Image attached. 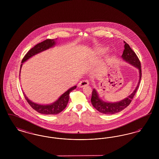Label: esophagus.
<instances>
[{
    "instance_id": "esophagus-1",
    "label": "esophagus",
    "mask_w": 159,
    "mask_h": 159,
    "mask_svg": "<svg viewBox=\"0 0 159 159\" xmlns=\"http://www.w3.org/2000/svg\"><path fill=\"white\" fill-rule=\"evenodd\" d=\"M89 81L88 80H82V81H81V82H80V83L78 84V87H79V88H82L83 86H87V85H88L89 84Z\"/></svg>"
}]
</instances>
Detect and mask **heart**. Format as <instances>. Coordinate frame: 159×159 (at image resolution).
<instances>
[{
  "label": "heart",
  "mask_w": 159,
  "mask_h": 159,
  "mask_svg": "<svg viewBox=\"0 0 159 159\" xmlns=\"http://www.w3.org/2000/svg\"><path fill=\"white\" fill-rule=\"evenodd\" d=\"M107 51V49H106V48L99 49L96 51V53H97V55H102V54L106 53Z\"/></svg>",
  "instance_id": "1"
}]
</instances>
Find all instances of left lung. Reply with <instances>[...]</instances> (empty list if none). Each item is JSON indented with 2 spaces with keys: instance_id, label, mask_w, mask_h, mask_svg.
<instances>
[{
  "instance_id": "1",
  "label": "left lung",
  "mask_w": 159,
  "mask_h": 159,
  "mask_svg": "<svg viewBox=\"0 0 159 159\" xmlns=\"http://www.w3.org/2000/svg\"><path fill=\"white\" fill-rule=\"evenodd\" d=\"M125 49L121 55V58L123 59V60L125 61L129 64L138 69L139 77V82L136 86V88L130 95H129L126 98L115 102H106L102 100L99 96L98 92L95 89H93L92 93L91 102L93 107L101 113L105 114H114L119 113L123 110H124L131 102L139 87V84L141 78V62L139 60L136 53L133 51V50L130 48L128 44L126 43L125 42Z\"/></svg>"
}]
</instances>
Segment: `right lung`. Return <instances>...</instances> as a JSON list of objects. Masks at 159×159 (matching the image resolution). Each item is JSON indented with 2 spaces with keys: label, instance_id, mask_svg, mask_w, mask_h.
Wrapping results in <instances>:
<instances>
[{
  "label": "right lung",
  "instance_id": "1",
  "mask_svg": "<svg viewBox=\"0 0 159 159\" xmlns=\"http://www.w3.org/2000/svg\"><path fill=\"white\" fill-rule=\"evenodd\" d=\"M57 40V39H46L43 42L38 43L36 45L34 46L33 48H32L30 50L25 54V55L23 58L21 64V67H20V72H21V69L22 67L23 63L24 62L30 59L32 57L36 55V54L43 52L46 50L53 47L56 45ZM76 87H77L76 86H75L72 88H70L63 94H62L57 100H56L55 102H53V103L50 104H40L34 102L28 98L26 97V95L24 94V92L23 93H24L25 98L27 100L28 103L34 110L38 111V113L43 114H57L60 113L63 110L65 109V108L66 107V106L68 104V100L70 98L69 97L70 93L71 91H73L74 89H75Z\"/></svg>",
  "mask_w": 159,
  "mask_h": 159
}]
</instances>
